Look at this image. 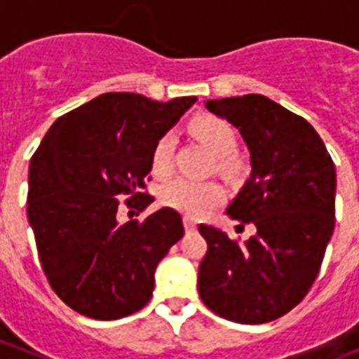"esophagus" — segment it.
Masks as SVG:
<instances>
[{
  "instance_id": "1",
  "label": "esophagus",
  "mask_w": 359,
  "mask_h": 359,
  "mask_svg": "<svg viewBox=\"0 0 359 359\" xmlns=\"http://www.w3.org/2000/svg\"><path fill=\"white\" fill-rule=\"evenodd\" d=\"M183 226H185L187 231H192V230H196V226H198V223H196V221H194V219H192V217H189V215H185V217H183Z\"/></svg>"
}]
</instances>
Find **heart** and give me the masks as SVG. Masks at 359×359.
Instances as JSON below:
<instances>
[{"label": "heart", "mask_w": 359, "mask_h": 359, "mask_svg": "<svg viewBox=\"0 0 359 359\" xmlns=\"http://www.w3.org/2000/svg\"><path fill=\"white\" fill-rule=\"evenodd\" d=\"M192 135L217 158L219 170L226 174L239 172L241 163L231 156L237 147V133L230 122L214 115L196 116L190 123ZM172 133H165L158 138L152 149V172L156 176H167L172 169ZM163 205L187 215H205L212 208L224 201V189L215 182H194L189 177H174L160 190Z\"/></svg>", "instance_id": "1"}]
</instances>
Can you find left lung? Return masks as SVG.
I'll list each match as a JSON object with an SVG mask.
<instances>
[{"mask_svg": "<svg viewBox=\"0 0 359 359\" xmlns=\"http://www.w3.org/2000/svg\"><path fill=\"white\" fill-rule=\"evenodd\" d=\"M250 151L252 174L228 205L239 226L253 223L243 244L199 224L208 250L198 291L215 315L266 323L293 309L313 286L334 230L336 170L315 128L264 95L207 100Z\"/></svg>", "mask_w": 359, "mask_h": 359, "instance_id": "1", "label": "left lung"}]
</instances>
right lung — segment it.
<instances>
[{
	"label": "right lung",
	"instance_id": "obj_1",
	"mask_svg": "<svg viewBox=\"0 0 359 359\" xmlns=\"http://www.w3.org/2000/svg\"><path fill=\"white\" fill-rule=\"evenodd\" d=\"M196 97L156 102L104 93L59 116L28 169V223L50 286L66 306L118 320L151 300L154 271L183 237L182 215L163 207L145 221L118 223V196L144 210L152 149Z\"/></svg>",
	"mask_w": 359,
	"mask_h": 359
}]
</instances>
